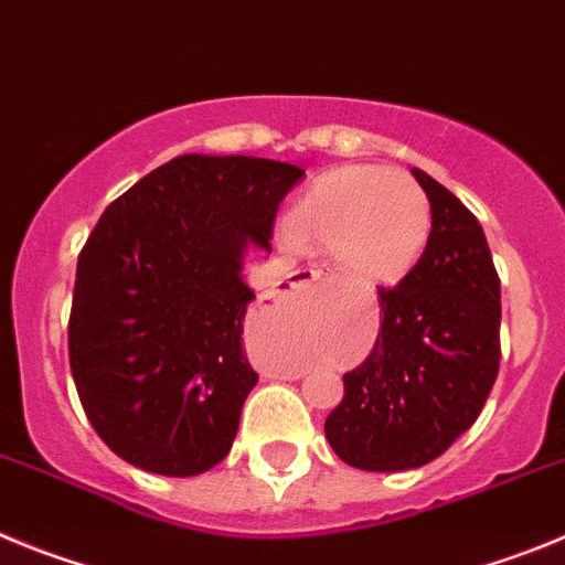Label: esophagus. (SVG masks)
<instances>
[{
    "instance_id": "esophagus-1",
    "label": "esophagus",
    "mask_w": 565,
    "mask_h": 565,
    "mask_svg": "<svg viewBox=\"0 0 565 565\" xmlns=\"http://www.w3.org/2000/svg\"><path fill=\"white\" fill-rule=\"evenodd\" d=\"M323 278V273L315 270V267H303V270H295L289 273V287H301V284H312V281H320Z\"/></svg>"
}]
</instances>
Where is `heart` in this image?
I'll return each instance as SVG.
<instances>
[{
  "label": "heart",
  "mask_w": 565,
  "mask_h": 565,
  "mask_svg": "<svg viewBox=\"0 0 565 565\" xmlns=\"http://www.w3.org/2000/svg\"><path fill=\"white\" fill-rule=\"evenodd\" d=\"M428 194L408 174L380 166H343L318 177L281 225L287 247L329 250L345 281L388 287L403 281L430 242Z\"/></svg>",
  "instance_id": "obj_1"
}]
</instances>
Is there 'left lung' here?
I'll list each match as a JSON object with an SVG mask.
<instances>
[{
	"label": "left lung",
	"instance_id": "obj_1",
	"mask_svg": "<svg viewBox=\"0 0 565 565\" xmlns=\"http://www.w3.org/2000/svg\"><path fill=\"white\" fill-rule=\"evenodd\" d=\"M430 200V242L414 270L380 287L377 343L343 374L327 439L371 472L428 465L479 419L501 360V281L479 220L445 185L411 169Z\"/></svg>",
	"mask_w": 565,
	"mask_h": 565
}]
</instances>
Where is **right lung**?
I'll return each instance as SVG.
<instances>
[{"instance_id":"add662e5","label":"right lung","mask_w":565,"mask_h":565,"mask_svg":"<svg viewBox=\"0 0 565 565\" xmlns=\"http://www.w3.org/2000/svg\"><path fill=\"white\" fill-rule=\"evenodd\" d=\"M301 177L264 157L182 154L106 207L78 256L70 369L111 454L160 476L231 454L258 383L242 264L273 250L278 202Z\"/></svg>"}]
</instances>
